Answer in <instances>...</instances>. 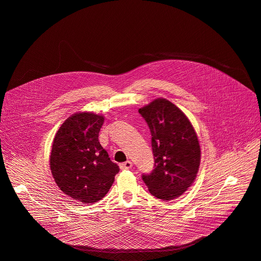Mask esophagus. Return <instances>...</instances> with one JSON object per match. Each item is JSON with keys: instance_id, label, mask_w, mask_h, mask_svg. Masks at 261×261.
<instances>
[{"instance_id": "1", "label": "esophagus", "mask_w": 261, "mask_h": 261, "mask_svg": "<svg viewBox=\"0 0 261 261\" xmlns=\"http://www.w3.org/2000/svg\"><path fill=\"white\" fill-rule=\"evenodd\" d=\"M132 167H133V164L129 161H127L123 164H120V169L121 170H129V169H132Z\"/></svg>"}]
</instances>
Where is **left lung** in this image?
Listing matches in <instances>:
<instances>
[{"label":"left lung","mask_w":261,"mask_h":261,"mask_svg":"<svg viewBox=\"0 0 261 261\" xmlns=\"http://www.w3.org/2000/svg\"><path fill=\"white\" fill-rule=\"evenodd\" d=\"M151 132L154 170L142 175L150 193L171 200L182 195L194 182L200 146L187 116L173 102L156 98L139 109Z\"/></svg>","instance_id":"left-lung-1"}]
</instances>
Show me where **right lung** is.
Segmentation results:
<instances>
[{
	"instance_id": "1",
	"label": "right lung",
	"mask_w": 261,
	"mask_h": 261,
	"mask_svg": "<svg viewBox=\"0 0 261 261\" xmlns=\"http://www.w3.org/2000/svg\"><path fill=\"white\" fill-rule=\"evenodd\" d=\"M103 119L91 112L75 113L61 125L52 144L49 162L57 185L82 203L100 200L119 172L98 142Z\"/></svg>"
}]
</instances>
